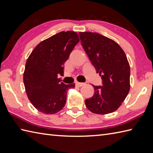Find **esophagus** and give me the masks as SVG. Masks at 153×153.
<instances>
[{
    "label": "esophagus",
    "mask_w": 153,
    "mask_h": 153,
    "mask_svg": "<svg viewBox=\"0 0 153 153\" xmlns=\"http://www.w3.org/2000/svg\"><path fill=\"white\" fill-rule=\"evenodd\" d=\"M85 85V83H79V82H76V85L77 87H82L83 85Z\"/></svg>",
    "instance_id": "1"
}]
</instances>
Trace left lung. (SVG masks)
<instances>
[{"mask_svg": "<svg viewBox=\"0 0 153 153\" xmlns=\"http://www.w3.org/2000/svg\"><path fill=\"white\" fill-rule=\"evenodd\" d=\"M82 47L102 81L93 85L95 93L85 100L91 112L106 114L116 111L129 91L130 67L120 45L104 35L92 32L79 33Z\"/></svg>", "mask_w": 153, "mask_h": 153, "instance_id": "obj_1", "label": "left lung"}]
</instances>
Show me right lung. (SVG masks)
Here are the masks:
<instances>
[{"label":"right lung","instance_id":"right-lung-1","mask_svg":"<svg viewBox=\"0 0 153 153\" xmlns=\"http://www.w3.org/2000/svg\"><path fill=\"white\" fill-rule=\"evenodd\" d=\"M79 41L76 32L61 31L41 41L31 52L25 64L24 83L29 100L39 111L53 114L64 108L67 91L58 78L64 73V64Z\"/></svg>","mask_w":153,"mask_h":153}]
</instances>
